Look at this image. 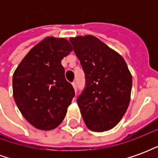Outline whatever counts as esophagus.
<instances>
[{"instance_id": "obj_1", "label": "esophagus", "mask_w": 158, "mask_h": 158, "mask_svg": "<svg viewBox=\"0 0 158 158\" xmlns=\"http://www.w3.org/2000/svg\"><path fill=\"white\" fill-rule=\"evenodd\" d=\"M72 85H73V89H74V90H77V85H76V83L75 82H73L72 84Z\"/></svg>"}]
</instances>
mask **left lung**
I'll list each match as a JSON object with an SVG mask.
<instances>
[{
    "instance_id": "1",
    "label": "left lung",
    "mask_w": 158,
    "mask_h": 158,
    "mask_svg": "<svg viewBox=\"0 0 158 158\" xmlns=\"http://www.w3.org/2000/svg\"><path fill=\"white\" fill-rule=\"evenodd\" d=\"M86 76L77 102L87 128L104 132L120 122L130 102L132 75L119 53L91 35L71 37Z\"/></svg>"
}]
</instances>
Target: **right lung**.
<instances>
[{
  "instance_id": "right-lung-1",
  "label": "right lung",
  "mask_w": 158,
  "mask_h": 158,
  "mask_svg": "<svg viewBox=\"0 0 158 158\" xmlns=\"http://www.w3.org/2000/svg\"><path fill=\"white\" fill-rule=\"evenodd\" d=\"M73 51L69 40L48 36L23 57L12 76L13 98L28 122L40 130L60 125L74 89L65 79L62 60Z\"/></svg>"
}]
</instances>
